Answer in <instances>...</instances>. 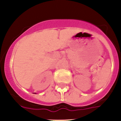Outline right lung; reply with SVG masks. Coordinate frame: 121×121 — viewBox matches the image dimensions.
Listing matches in <instances>:
<instances>
[{
	"label": "right lung",
	"instance_id": "right-lung-1",
	"mask_svg": "<svg viewBox=\"0 0 121 121\" xmlns=\"http://www.w3.org/2000/svg\"><path fill=\"white\" fill-rule=\"evenodd\" d=\"M35 94H36V93H35Z\"/></svg>",
	"mask_w": 121,
	"mask_h": 121
}]
</instances>
